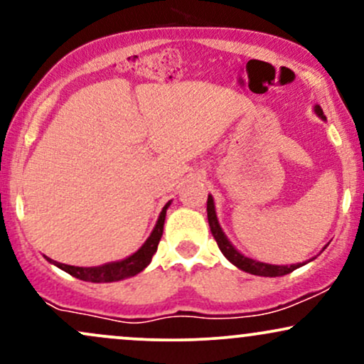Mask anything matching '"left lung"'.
Returning a JSON list of instances; mask_svg holds the SVG:
<instances>
[{
    "instance_id": "obj_1",
    "label": "left lung",
    "mask_w": 364,
    "mask_h": 364,
    "mask_svg": "<svg viewBox=\"0 0 364 364\" xmlns=\"http://www.w3.org/2000/svg\"><path fill=\"white\" fill-rule=\"evenodd\" d=\"M315 112L323 118V111H321L320 106H315ZM207 217H208V225H210L212 236H214V240L217 241V246H219L220 252L224 253V257L228 258L232 265H236L237 269L245 270V272L253 274V275H263V277H279V275L291 274L292 270L301 267V263H296V265H270V263L252 260V258L241 255L235 246L229 243L228 237H225V235L223 232V229H220L219 223H217L214 200H212L210 195H208L207 198Z\"/></svg>"
}]
</instances>
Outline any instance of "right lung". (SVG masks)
Instances as JSON below:
<instances>
[{
    "mask_svg": "<svg viewBox=\"0 0 364 364\" xmlns=\"http://www.w3.org/2000/svg\"><path fill=\"white\" fill-rule=\"evenodd\" d=\"M169 203H166V207L162 208L161 215H159V220L154 228L152 235L149 236V240L145 241L144 246L139 250L136 253H133L132 257L124 258L121 262H112V263H106V265L101 267H75V265H66V263H60L54 262L53 263L56 267H60L61 270L68 272L73 277L80 279V281H87V282H114V281H121V279L127 277H133L145 267L149 265L150 260H152L154 253L157 252L159 241H161L162 231H164V220H166V210H168ZM51 262V258H48Z\"/></svg>",
    "mask_w": 364,
    "mask_h": 364,
    "instance_id": "obj_1",
    "label": "right lung"
}]
</instances>
